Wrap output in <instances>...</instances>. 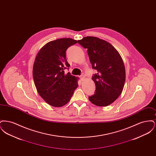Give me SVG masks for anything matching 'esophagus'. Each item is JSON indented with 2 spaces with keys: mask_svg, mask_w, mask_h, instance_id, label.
<instances>
[{
  "mask_svg": "<svg viewBox=\"0 0 156 156\" xmlns=\"http://www.w3.org/2000/svg\"><path fill=\"white\" fill-rule=\"evenodd\" d=\"M80 78H81V81H83V80L85 79V77L84 75H81V76H80Z\"/></svg>",
  "mask_w": 156,
  "mask_h": 156,
  "instance_id": "34e87169",
  "label": "esophagus"
}]
</instances>
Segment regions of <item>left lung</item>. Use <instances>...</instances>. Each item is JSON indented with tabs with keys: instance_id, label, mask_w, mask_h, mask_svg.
<instances>
[{
	"instance_id": "left-lung-1",
	"label": "left lung",
	"mask_w": 156,
	"mask_h": 156,
	"mask_svg": "<svg viewBox=\"0 0 156 156\" xmlns=\"http://www.w3.org/2000/svg\"><path fill=\"white\" fill-rule=\"evenodd\" d=\"M78 43L87 49L92 68L95 94L89 100L98 106H107L122 94L126 79L125 67L119 52L106 41L96 37H83Z\"/></svg>"
}]
</instances>
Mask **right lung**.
I'll return each mask as SVG.
<instances>
[{
	"label": "right lung",
	"mask_w": 156,
	"mask_h": 156,
	"mask_svg": "<svg viewBox=\"0 0 156 156\" xmlns=\"http://www.w3.org/2000/svg\"><path fill=\"white\" fill-rule=\"evenodd\" d=\"M70 38H59L45 44L37 53L33 68V76L37 92L46 103L61 107L70 101L78 87V77L65 74L69 67L66 59L67 48L77 43Z\"/></svg>",
	"instance_id": "1"
}]
</instances>
